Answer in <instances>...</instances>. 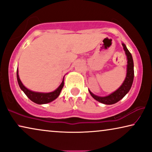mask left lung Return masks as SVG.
I'll use <instances>...</instances> for the list:
<instances>
[{"label": "left lung", "instance_id": "obj_1", "mask_svg": "<svg viewBox=\"0 0 152 152\" xmlns=\"http://www.w3.org/2000/svg\"><path fill=\"white\" fill-rule=\"evenodd\" d=\"M122 44L127 57L126 76V78H125L124 81L123 82V83L122 84V86L117 89L116 91H115L114 92L111 93L110 94H109L108 96H96V95L94 94L89 90L91 96H92L95 100L98 101L99 102L102 103V104L111 105L118 102L119 101L122 99L123 97L129 92L131 86H132L133 78H134V69H133V58L131 53L129 52V50L128 49H127L126 45H125L124 43H122Z\"/></svg>", "mask_w": 152, "mask_h": 152}]
</instances>
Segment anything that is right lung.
Segmentation results:
<instances>
[{
  "instance_id": "obj_1",
  "label": "right lung",
  "mask_w": 152,
  "mask_h": 152,
  "mask_svg": "<svg viewBox=\"0 0 152 152\" xmlns=\"http://www.w3.org/2000/svg\"><path fill=\"white\" fill-rule=\"evenodd\" d=\"M17 81L19 83V86L20 88L21 89V90L25 93V94L27 96L28 98L30 99L32 102L36 103L37 104H48L53 102V100H55L56 98H58L59 96L62 88L64 86V78L62 80V83L60 84V86L56 89L55 91L51 92H48V93H44V92H33L28 90V88H26L25 86H23L21 80H20L19 76V71L18 69L17 70Z\"/></svg>"
}]
</instances>
